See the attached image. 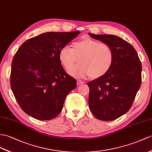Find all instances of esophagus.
<instances>
[{"mask_svg": "<svg viewBox=\"0 0 152 152\" xmlns=\"http://www.w3.org/2000/svg\"><path fill=\"white\" fill-rule=\"evenodd\" d=\"M84 83L83 82L82 80H77V85H80V84H83Z\"/></svg>", "mask_w": 152, "mask_h": 152, "instance_id": "obj_1", "label": "esophagus"}]
</instances>
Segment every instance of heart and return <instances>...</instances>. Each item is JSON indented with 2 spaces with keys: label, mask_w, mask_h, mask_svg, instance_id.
<instances>
[{
  "label": "heart",
  "mask_w": 152,
  "mask_h": 152,
  "mask_svg": "<svg viewBox=\"0 0 152 152\" xmlns=\"http://www.w3.org/2000/svg\"><path fill=\"white\" fill-rule=\"evenodd\" d=\"M58 58L66 71L71 75L79 77L89 75L91 79H97L110 71L113 63L114 53L108 44L84 38L73 42L72 48H62ZM77 60L80 64L74 69Z\"/></svg>",
  "instance_id": "obj_1"
}]
</instances>
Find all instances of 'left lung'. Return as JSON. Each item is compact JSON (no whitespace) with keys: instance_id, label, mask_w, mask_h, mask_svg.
Wrapping results in <instances>:
<instances>
[{"instance_id":"8db88e82","label":"left lung","mask_w":152,"mask_h":152,"mask_svg":"<svg viewBox=\"0 0 152 152\" xmlns=\"http://www.w3.org/2000/svg\"><path fill=\"white\" fill-rule=\"evenodd\" d=\"M88 34L108 44L114 53L110 71L87 83L91 113L99 120L113 121L131 108L141 84V62L134 48L124 39L113 35Z\"/></svg>"}]
</instances>
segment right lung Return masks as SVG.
Masks as SVG:
<instances>
[{"mask_svg": "<svg viewBox=\"0 0 152 152\" xmlns=\"http://www.w3.org/2000/svg\"><path fill=\"white\" fill-rule=\"evenodd\" d=\"M80 31L44 33L25 41L13 58L10 84L24 112L36 119L51 120L61 113L66 96L77 86L58 58Z\"/></svg>", "mask_w": 152, "mask_h": 152, "instance_id": "obj_1", "label": "right lung"}]
</instances>
